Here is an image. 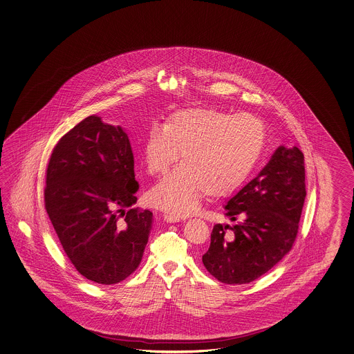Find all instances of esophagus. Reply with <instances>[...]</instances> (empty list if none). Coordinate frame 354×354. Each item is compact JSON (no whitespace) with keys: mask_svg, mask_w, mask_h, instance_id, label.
I'll return each mask as SVG.
<instances>
[{"mask_svg":"<svg viewBox=\"0 0 354 354\" xmlns=\"http://www.w3.org/2000/svg\"><path fill=\"white\" fill-rule=\"evenodd\" d=\"M164 220L166 223H179L181 217L180 216L173 215V214H165Z\"/></svg>","mask_w":354,"mask_h":354,"instance_id":"1","label":"esophagus"}]
</instances>
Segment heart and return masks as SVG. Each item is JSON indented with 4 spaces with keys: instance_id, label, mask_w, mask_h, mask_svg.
<instances>
[{
    "instance_id": "1",
    "label": "heart",
    "mask_w": 354,
    "mask_h": 354,
    "mask_svg": "<svg viewBox=\"0 0 354 354\" xmlns=\"http://www.w3.org/2000/svg\"><path fill=\"white\" fill-rule=\"evenodd\" d=\"M266 130L252 115L188 109L174 113L166 124L147 130L142 155L147 171L162 174L176 166L148 192L156 207L189 215L208 192L224 197L247 179L262 153Z\"/></svg>"
}]
</instances>
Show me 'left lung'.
<instances>
[{"label":"left lung","instance_id":"left-lung-1","mask_svg":"<svg viewBox=\"0 0 354 354\" xmlns=\"http://www.w3.org/2000/svg\"><path fill=\"white\" fill-rule=\"evenodd\" d=\"M304 156L280 146L261 173L225 206L234 226L216 224L202 261L225 284H248L292 250L306 198Z\"/></svg>","mask_w":354,"mask_h":354}]
</instances>
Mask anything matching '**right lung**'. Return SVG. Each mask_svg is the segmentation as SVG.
<instances>
[{
  "label": "right lung",
  "mask_w": 354,
  "mask_h": 354,
  "mask_svg": "<svg viewBox=\"0 0 354 354\" xmlns=\"http://www.w3.org/2000/svg\"><path fill=\"white\" fill-rule=\"evenodd\" d=\"M138 188L128 134L100 116L80 121L53 148L44 207L88 280L118 284L138 268L152 227L151 211L131 207Z\"/></svg>",
  "instance_id": "obj_1"
}]
</instances>
